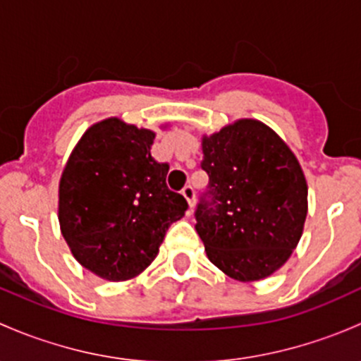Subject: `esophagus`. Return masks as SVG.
Segmentation results:
<instances>
[{"instance_id":"1","label":"esophagus","mask_w":361,"mask_h":361,"mask_svg":"<svg viewBox=\"0 0 361 361\" xmlns=\"http://www.w3.org/2000/svg\"><path fill=\"white\" fill-rule=\"evenodd\" d=\"M182 196H184V198L188 200L189 208L195 207V198H196V195H195V189H192L191 185H185V188L182 189Z\"/></svg>"}]
</instances>
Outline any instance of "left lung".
<instances>
[{
  "label": "left lung",
  "mask_w": 361,
  "mask_h": 361,
  "mask_svg": "<svg viewBox=\"0 0 361 361\" xmlns=\"http://www.w3.org/2000/svg\"><path fill=\"white\" fill-rule=\"evenodd\" d=\"M210 202L196 210V231L214 266L236 281L276 273L299 245L307 182L299 159L271 126L240 118L202 135Z\"/></svg>",
  "instance_id": "8db88e82"
}]
</instances>
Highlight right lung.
Listing matches in <instances>:
<instances>
[{
	"instance_id": "1",
	"label": "right lung",
	"mask_w": 361,
	"mask_h": 361,
	"mask_svg": "<svg viewBox=\"0 0 361 361\" xmlns=\"http://www.w3.org/2000/svg\"><path fill=\"white\" fill-rule=\"evenodd\" d=\"M159 128H169V123ZM156 133L111 116L88 126L59 180V224L71 254L107 281H126L151 266L166 229L188 202L166 188V163L154 161Z\"/></svg>"
}]
</instances>
